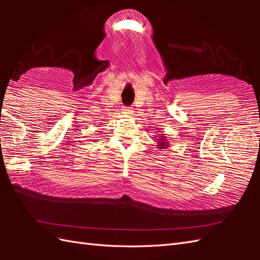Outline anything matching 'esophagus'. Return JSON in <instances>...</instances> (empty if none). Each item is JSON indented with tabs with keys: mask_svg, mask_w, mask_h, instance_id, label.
I'll return each mask as SVG.
<instances>
[{
	"mask_svg": "<svg viewBox=\"0 0 260 260\" xmlns=\"http://www.w3.org/2000/svg\"><path fill=\"white\" fill-rule=\"evenodd\" d=\"M121 110H123V114H125V115H132V113H133V108H131V107H123L121 108Z\"/></svg>",
	"mask_w": 260,
	"mask_h": 260,
	"instance_id": "1",
	"label": "esophagus"
}]
</instances>
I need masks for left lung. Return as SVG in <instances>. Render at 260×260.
Here are the masks:
<instances>
[{
  "label": "left lung",
  "mask_w": 260,
  "mask_h": 260,
  "mask_svg": "<svg viewBox=\"0 0 260 260\" xmlns=\"http://www.w3.org/2000/svg\"><path fill=\"white\" fill-rule=\"evenodd\" d=\"M157 146L158 148H163V150H165V148L169 147V142H167V137H165V135H161L158 136L157 139Z\"/></svg>",
  "instance_id": "obj_1"
}]
</instances>
